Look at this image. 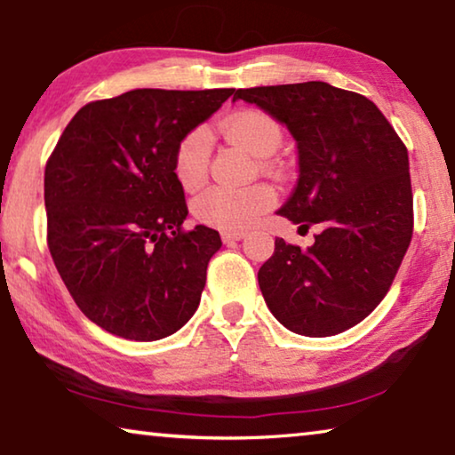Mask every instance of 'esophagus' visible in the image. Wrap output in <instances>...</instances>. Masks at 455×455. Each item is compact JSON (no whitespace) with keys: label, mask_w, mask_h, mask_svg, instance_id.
<instances>
[{"label":"esophagus","mask_w":455,"mask_h":455,"mask_svg":"<svg viewBox=\"0 0 455 455\" xmlns=\"http://www.w3.org/2000/svg\"><path fill=\"white\" fill-rule=\"evenodd\" d=\"M245 239V233L243 230H222V241L225 243H235Z\"/></svg>","instance_id":"34e87169"}]
</instances>
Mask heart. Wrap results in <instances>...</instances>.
Returning <instances> with one entry per match:
<instances>
[{
    "mask_svg": "<svg viewBox=\"0 0 455 455\" xmlns=\"http://www.w3.org/2000/svg\"><path fill=\"white\" fill-rule=\"evenodd\" d=\"M220 132L255 158H270L283 144V127L270 115L243 108L220 124ZM210 133L204 127L189 132L175 150V177L185 189H196L208 175ZM274 204V191L267 185L225 188L214 185L194 200V214L204 225L222 230L253 227Z\"/></svg>",
    "mask_w": 455,
    "mask_h": 455,
    "instance_id": "obj_1",
    "label": "heart"
}]
</instances>
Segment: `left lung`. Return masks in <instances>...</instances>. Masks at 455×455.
<instances>
[{
    "instance_id": "1",
    "label": "left lung",
    "mask_w": 455,
    "mask_h": 455,
    "mask_svg": "<svg viewBox=\"0 0 455 455\" xmlns=\"http://www.w3.org/2000/svg\"><path fill=\"white\" fill-rule=\"evenodd\" d=\"M297 142L299 179L276 214L322 227L307 249L274 243L258 283L294 334L334 336L363 322L394 283L412 239L408 150L363 94L328 82L239 88Z\"/></svg>"
}]
</instances>
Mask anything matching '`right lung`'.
<instances>
[{
  "mask_svg": "<svg viewBox=\"0 0 455 455\" xmlns=\"http://www.w3.org/2000/svg\"><path fill=\"white\" fill-rule=\"evenodd\" d=\"M233 88H136L82 107L44 169L49 251L80 311L108 334L155 342L194 315L219 230L188 219L175 150Z\"/></svg>",
  "mask_w": 455,
  "mask_h": 455,
  "instance_id": "add662e5",
  "label": "right lung"
}]
</instances>
